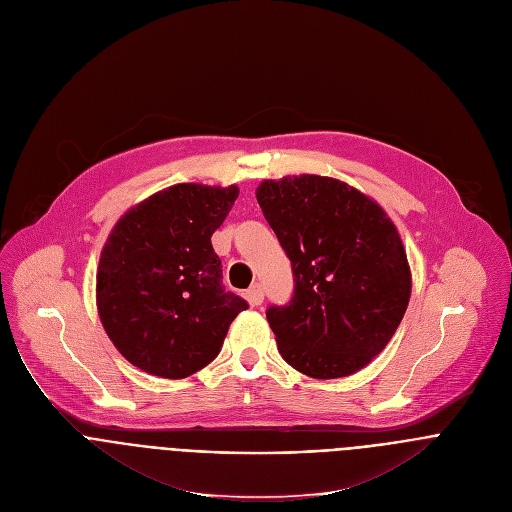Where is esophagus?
<instances>
[{
  "label": "esophagus",
  "mask_w": 512,
  "mask_h": 512,
  "mask_svg": "<svg viewBox=\"0 0 512 512\" xmlns=\"http://www.w3.org/2000/svg\"><path fill=\"white\" fill-rule=\"evenodd\" d=\"M247 300L253 304V306H259L263 302V286L261 284H253L249 290H247Z\"/></svg>",
  "instance_id": "obj_1"
}]
</instances>
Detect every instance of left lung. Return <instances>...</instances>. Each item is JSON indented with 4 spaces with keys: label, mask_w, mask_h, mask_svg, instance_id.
Listing matches in <instances>:
<instances>
[{
    "label": "left lung",
    "mask_w": 512,
    "mask_h": 512,
    "mask_svg": "<svg viewBox=\"0 0 512 512\" xmlns=\"http://www.w3.org/2000/svg\"><path fill=\"white\" fill-rule=\"evenodd\" d=\"M257 201L292 263L294 294L265 311L282 358L339 379L379 356L412 294L410 265L379 203L329 177L263 181Z\"/></svg>",
    "instance_id": "obj_1"
}]
</instances>
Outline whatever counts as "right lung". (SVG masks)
Returning <instances> with one entry per match:
<instances>
[{
    "label": "right lung",
    "mask_w": 512,
    "mask_h": 512,
    "mask_svg": "<svg viewBox=\"0 0 512 512\" xmlns=\"http://www.w3.org/2000/svg\"><path fill=\"white\" fill-rule=\"evenodd\" d=\"M238 187L181 183L131 208L113 228L96 274L98 315L133 366L185 379L208 366L245 298L222 286L212 234Z\"/></svg>",
    "instance_id": "right-lung-1"
}]
</instances>
